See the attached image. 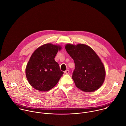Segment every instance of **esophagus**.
<instances>
[{
	"label": "esophagus",
	"mask_w": 126,
	"mask_h": 126,
	"mask_svg": "<svg viewBox=\"0 0 126 126\" xmlns=\"http://www.w3.org/2000/svg\"><path fill=\"white\" fill-rule=\"evenodd\" d=\"M64 73H65V74H68L69 73V71L68 70H66V71H64Z\"/></svg>",
	"instance_id": "obj_1"
}]
</instances>
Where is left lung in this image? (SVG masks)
Masks as SVG:
<instances>
[{
  "mask_svg": "<svg viewBox=\"0 0 126 126\" xmlns=\"http://www.w3.org/2000/svg\"><path fill=\"white\" fill-rule=\"evenodd\" d=\"M69 55L74 60L75 69L72 76L77 88L84 92H93L103 84L105 78L103 64L95 51L85 44L65 46Z\"/></svg>",
  "mask_w": 126,
  "mask_h": 126,
  "instance_id": "obj_1",
  "label": "left lung"
}]
</instances>
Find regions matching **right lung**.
I'll list each match as a JSON object with an SVG mask.
<instances>
[{"instance_id":"obj_1","label":"right lung","mask_w":126,"mask_h":126,"mask_svg":"<svg viewBox=\"0 0 126 126\" xmlns=\"http://www.w3.org/2000/svg\"><path fill=\"white\" fill-rule=\"evenodd\" d=\"M60 46L48 43L38 48L32 54L26 68L29 84L40 91H47L58 82L64 72L55 57Z\"/></svg>"}]
</instances>
